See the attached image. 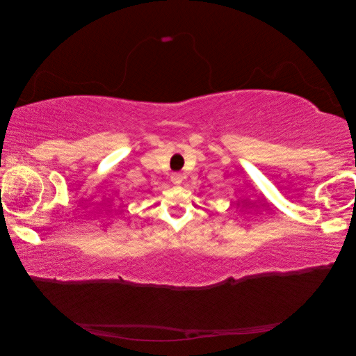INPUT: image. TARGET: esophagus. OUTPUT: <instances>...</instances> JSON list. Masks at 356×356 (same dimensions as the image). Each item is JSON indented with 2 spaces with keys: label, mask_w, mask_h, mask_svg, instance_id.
Listing matches in <instances>:
<instances>
[{
  "label": "esophagus",
  "mask_w": 356,
  "mask_h": 356,
  "mask_svg": "<svg viewBox=\"0 0 356 356\" xmlns=\"http://www.w3.org/2000/svg\"><path fill=\"white\" fill-rule=\"evenodd\" d=\"M170 181L174 182L175 186H179L182 182V175L179 174V172H174V174H170Z\"/></svg>",
  "instance_id": "1"
}]
</instances>
